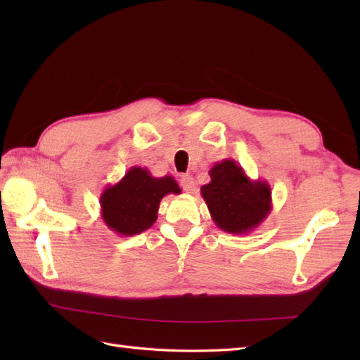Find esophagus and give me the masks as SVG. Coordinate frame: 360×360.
<instances>
[{"mask_svg": "<svg viewBox=\"0 0 360 360\" xmlns=\"http://www.w3.org/2000/svg\"><path fill=\"white\" fill-rule=\"evenodd\" d=\"M181 186L182 188L186 190L187 193H195L196 192V186H195V181L190 174H184L181 178Z\"/></svg>", "mask_w": 360, "mask_h": 360, "instance_id": "34e87169", "label": "esophagus"}]
</instances>
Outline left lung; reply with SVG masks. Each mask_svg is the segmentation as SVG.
<instances>
[{
    "mask_svg": "<svg viewBox=\"0 0 360 360\" xmlns=\"http://www.w3.org/2000/svg\"><path fill=\"white\" fill-rule=\"evenodd\" d=\"M210 182L201 187L210 217L221 231L248 235L272 210V192L267 181L250 179L233 159H223L210 168Z\"/></svg>",
    "mask_w": 360,
    "mask_h": 360,
    "instance_id": "8db88e82",
    "label": "left lung"
}]
</instances>
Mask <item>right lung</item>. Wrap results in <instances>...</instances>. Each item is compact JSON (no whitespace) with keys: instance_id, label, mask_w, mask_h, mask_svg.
Returning <instances> with one entry per match:
<instances>
[{"instance_id":"obj_1","label":"right lung","mask_w":360,"mask_h":360,"mask_svg":"<svg viewBox=\"0 0 360 360\" xmlns=\"http://www.w3.org/2000/svg\"><path fill=\"white\" fill-rule=\"evenodd\" d=\"M170 193H181L173 176L155 178L148 168L131 167L124 178L102 192L101 217L119 236L139 235L155 224L160 200Z\"/></svg>"}]
</instances>
